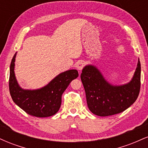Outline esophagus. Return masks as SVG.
<instances>
[{"instance_id":"1","label":"esophagus","mask_w":148,"mask_h":148,"mask_svg":"<svg viewBox=\"0 0 148 148\" xmlns=\"http://www.w3.org/2000/svg\"><path fill=\"white\" fill-rule=\"evenodd\" d=\"M84 66H85V63L84 61H79V62H78L77 64H76V67L78 70L81 71L82 70L83 68H84Z\"/></svg>"}]
</instances>
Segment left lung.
<instances>
[{"label": "left lung", "instance_id": "left-lung-1", "mask_svg": "<svg viewBox=\"0 0 148 148\" xmlns=\"http://www.w3.org/2000/svg\"><path fill=\"white\" fill-rule=\"evenodd\" d=\"M81 79L86 91L90 111L99 116H109L122 113L135 102L140 88V62L138 59L132 81L123 86H113L92 65L83 69Z\"/></svg>", "mask_w": 148, "mask_h": 148}]
</instances>
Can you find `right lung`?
<instances>
[{"instance_id": "obj_1", "label": "right lung", "mask_w": 148, "mask_h": 148, "mask_svg": "<svg viewBox=\"0 0 148 148\" xmlns=\"http://www.w3.org/2000/svg\"><path fill=\"white\" fill-rule=\"evenodd\" d=\"M16 54L10 64L9 79L10 92L13 101L33 116L46 118L56 114L60 107L62 93L71 81L79 76L77 70L71 69L61 73L41 89L23 90L18 85L14 75Z\"/></svg>"}]
</instances>
